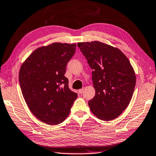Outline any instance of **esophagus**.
Returning a JSON list of instances; mask_svg holds the SVG:
<instances>
[{"label": "esophagus", "instance_id": "obj_1", "mask_svg": "<svg viewBox=\"0 0 156 156\" xmlns=\"http://www.w3.org/2000/svg\"><path fill=\"white\" fill-rule=\"evenodd\" d=\"M84 88H82V89H79V93H80V94H83V92H84Z\"/></svg>", "mask_w": 156, "mask_h": 156}]
</instances>
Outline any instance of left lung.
Instances as JSON below:
<instances>
[{"mask_svg":"<svg viewBox=\"0 0 156 156\" xmlns=\"http://www.w3.org/2000/svg\"><path fill=\"white\" fill-rule=\"evenodd\" d=\"M93 69L96 95L89 101L91 112L100 120L118 117L130 102L136 76L129 59L118 48L99 41L78 43Z\"/></svg>","mask_w":156,"mask_h":156,"instance_id":"obj_1","label":"left lung"}]
</instances>
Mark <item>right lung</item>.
<instances>
[{
	"label": "right lung",
	"instance_id": "add662e5",
	"mask_svg": "<svg viewBox=\"0 0 156 156\" xmlns=\"http://www.w3.org/2000/svg\"><path fill=\"white\" fill-rule=\"evenodd\" d=\"M76 44L54 43L38 47L21 65L19 83L31 113L47 125L62 122L78 95L69 88L66 66Z\"/></svg>",
	"mask_w": 156,
	"mask_h": 156
}]
</instances>
